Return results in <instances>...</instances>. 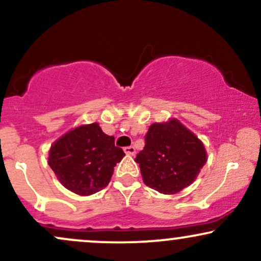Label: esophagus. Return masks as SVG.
Wrapping results in <instances>:
<instances>
[{"mask_svg":"<svg viewBox=\"0 0 261 261\" xmlns=\"http://www.w3.org/2000/svg\"><path fill=\"white\" fill-rule=\"evenodd\" d=\"M124 152L126 154H128V155H134L135 152H136V151H135L134 146H127V147L124 148Z\"/></svg>","mask_w":261,"mask_h":261,"instance_id":"obj_1","label":"esophagus"}]
</instances>
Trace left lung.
<instances>
[{"instance_id": "left-lung-1", "label": "left lung", "mask_w": 261, "mask_h": 261, "mask_svg": "<svg viewBox=\"0 0 261 261\" xmlns=\"http://www.w3.org/2000/svg\"><path fill=\"white\" fill-rule=\"evenodd\" d=\"M145 143L135 162L143 182L166 195L189 187L207 161L201 141L175 119L152 124Z\"/></svg>"}]
</instances>
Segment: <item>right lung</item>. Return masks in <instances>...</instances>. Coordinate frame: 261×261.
I'll return each mask as SVG.
<instances>
[{"label":"right lung","mask_w":261,"mask_h":261,"mask_svg":"<svg viewBox=\"0 0 261 261\" xmlns=\"http://www.w3.org/2000/svg\"><path fill=\"white\" fill-rule=\"evenodd\" d=\"M124 155L114 136L104 134L94 122L73 128L55 141L49 152V166L66 189L86 196L109 184L114 167Z\"/></svg>","instance_id":"right-lung-1"}]
</instances>
